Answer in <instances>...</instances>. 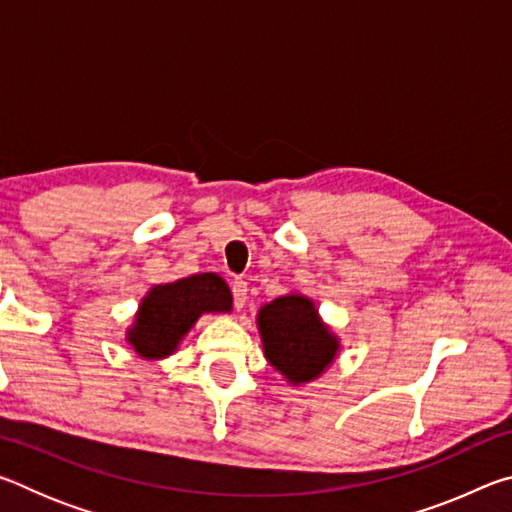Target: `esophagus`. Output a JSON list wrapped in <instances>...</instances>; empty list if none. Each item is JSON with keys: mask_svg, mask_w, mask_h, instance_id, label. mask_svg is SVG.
<instances>
[{"mask_svg": "<svg viewBox=\"0 0 512 512\" xmlns=\"http://www.w3.org/2000/svg\"><path fill=\"white\" fill-rule=\"evenodd\" d=\"M248 298V284L244 280L232 282V300H235V309H244Z\"/></svg>", "mask_w": 512, "mask_h": 512, "instance_id": "esophagus-1", "label": "esophagus"}]
</instances>
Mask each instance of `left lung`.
Returning a JSON list of instances; mask_svg holds the SVG:
<instances>
[{"instance_id":"obj_1","label":"left lung","mask_w":512,"mask_h":512,"mask_svg":"<svg viewBox=\"0 0 512 512\" xmlns=\"http://www.w3.org/2000/svg\"><path fill=\"white\" fill-rule=\"evenodd\" d=\"M264 354L291 384L316 379L334 361L339 341L320 323L314 302L305 296H282L257 314Z\"/></svg>"}]
</instances>
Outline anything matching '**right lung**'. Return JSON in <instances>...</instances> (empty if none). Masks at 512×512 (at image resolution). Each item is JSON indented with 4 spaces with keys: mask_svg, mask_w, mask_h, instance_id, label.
Returning <instances> with one entry per match:
<instances>
[{
    "mask_svg": "<svg viewBox=\"0 0 512 512\" xmlns=\"http://www.w3.org/2000/svg\"><path fill=\"white\" fill-rule=\"evenodd\" d=\"M232 293L223 277L201 273L173 284H160L142 300L140 314L128 332V343L146 359L176 352L178 343L201 314L230 311Z\"/></svg>",
    "mask_w": 512,
    "mask_h": 512,
    "instance_id": "right-lung-1",
    "label": "right lung"
}]
</instances>
